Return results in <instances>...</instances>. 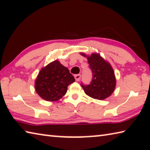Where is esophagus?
<instances>
[{
    "mask_svg": "<svg viewBox=\"0 0 150 150\" xmlns=\"http://www.w3.org/2000/svg\"><path fill=\"white\" fill-rule=\"evenodd\" d=\"M81 75L80 74H77V75H75V76H74V77H75V80L77 81H79L80 80V79H81Z\"/></svg>",
    "mask_w": 150,
    "mask_h": 150,
    "instance_id": "1",
    "label": "esophagus"
}]
</instances>
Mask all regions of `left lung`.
I'll list each match as a JSON object with an SVG mask.
<instances>
[{"label": "left lung", "instance_id": "1", "mask_svg": "<svg viewBox=\"0 0 150 150\" xmlns=\"http://www.w3.org/2000/svg\"><path fill=\"white\" fill-rule=\"evenodd\" d=\"M81 54L87 57L89 68L93 73L91 83L87 85L81 84L85 93L88 96L99 100L108 98L113 93L116 85L115 76L112 67L99 53H93L90 56L82 53Z\"/></svg>", "mask_w": 150, "mask_h": 150}]
</instances>
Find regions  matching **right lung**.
Returning <instances> with one entry per match:
<instances>
[{
	"instance_id": "right-lung-1",
	"label": "right lung",
	"mask_w": 150,
	"mask_h": 150,
	"mask_svg": "<svg viewBox=\"0 0 150 150\" xmlns=\"http://www.w3.org/2000/svg\"><path fill=\"white\" fill-rule=\"evenodd\" d=\"M75 81L68 69L56 60L40 71L35 80V91L45 100L55 101L65 96L67 87Z\"/></svg>"
}]
</instances>
